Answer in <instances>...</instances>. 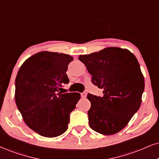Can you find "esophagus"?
Instances as JSON below:
<instances>
[{"label": "esophagus", "instance_id": "34e87169", "mask_svg": "<svg viewBox=\"0 0 159 159\" xmlns=\"http://www.w3.org/2000/svg\"><path fill=\"white\" fill-rule=\"evenodd\" d=\"M81 97L83 98H85L86 97H87V93H86V92H83V93H82Z\"/></svg>", "mask_w": 159, "mask_h": 159}]
</instances>
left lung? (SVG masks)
I'll return each mask as SVG.
<instances>
[{
	"mask_svg": "<svg viewBox=\"0 0 159 159\" xmlns=\"http://www.w3.org/2000/svg\"><path fill=\"white\" fill-rule=\"evenodd\" d=\"M79 60L92 75V83L103 93L102 97L87 96L91 103L88 112L90 127L103 135L116 134L142 103L144 79L138 60L130 51L118 47L80 55Z\"/></svg>",
	"mask_w": 159,
	"mask_h": 159,
	"instance_id": "obj_1",
	"label": "left lung"
}]
</instances>
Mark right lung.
<instances>
[{
    "label": "right lung",
    "instance_id": "obj_1",
    "mask_svg": "<svg viewBox=\"0 0 159 159\" xmlns=\"http://www.w3.org/2000/svg\"><path fill=\"white\" fill-rule=\"evenodd\" d=\"M69 54L40 52L23 62L15 79V102L25 123L40 136L53 138L68 129L80 93L60 92L69 83Z\"/></svg>",
    "mask_w": 159,
    "mask_h": 159
}]
</instances>
